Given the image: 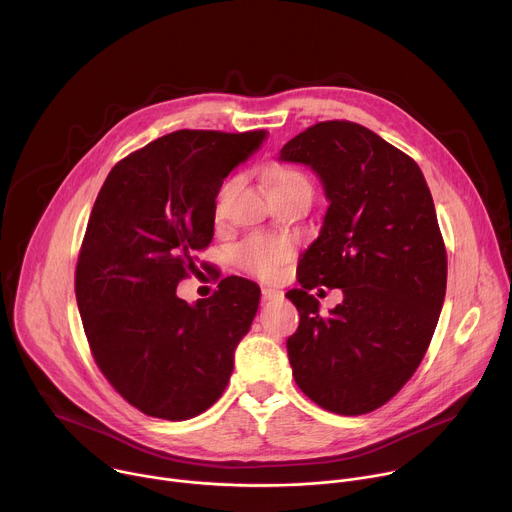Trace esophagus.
<instances>
[{"instance_id":"obj_1","label":"esophagus","mask_w":512,"mask_h":512,"mask_svg":"<svg viewBox=\"0 0 512 512\" xmlns=\"http://www.w3.org/2000/svg\"><path fill=\"white\" fill-rule=\"evenodd\" d=\"M261 294H263V300H265V302H271V300H279V298L283 296L279 289H271V287H263Z\"/></svg>"}]
</instances>
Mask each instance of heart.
Listing matches in <instances>:
<instances>
[{"label": "heart", "instance_id": "obj_1", "mask_svg": "<svg viewBox=\"0 0 512 512\" xmlns=\"http://www.w3.org/2000/svg\"><path fill=\"white\" fill-rule=\"evenodd\" d=\"M269 184L273 188H289V186H308L306 178L285 166H275L269 174ZM294 249L283 239L267 237V235H253L237 249V263L251 275L261 279H273L283 263L291 257Z\"/></svg>", "mask_w": 512, "mask_h": 512}]
</instances>
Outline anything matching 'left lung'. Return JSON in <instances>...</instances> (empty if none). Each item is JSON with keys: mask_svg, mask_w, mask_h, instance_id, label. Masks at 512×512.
<instances>
[{"mask_svg": "<svg viewBox=\"0 0 512 512\" xmlns=\"http://www.w3.org/2000/svg\"><path fill=\"white\" fill-rule=\"evenodd\" d=\"M281 162L320 178L328 210L285 298L300 312L287 338L298 387L320 407L362 415L415 373L446 298L448 259L419 166L371 129L324 121L289 139ZM326 284L343 302L326 317L307 294Z\"/></svg>", "mask_w": 512, "mask_h": 512, "instance_id": "left-lung-1", "label": "left lung"}]
</instances>
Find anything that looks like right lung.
<instances>
[{"mask_svg": "<svg viewBox=\"0 0 512 512\" xmlns=\"http://www.w3.org/2000/svg\"><path fill=\"white\" fill-rule=\"evenodd\" d=\"M265 139L263 129L174 131L121 160L95 200L77 304L99 369L145 415L196 417L229 385L259 285L233 275L194 304L176 287L212 241L223 180Z\"/></svg>", "mask_w": 512, "mask_h": 512, "instance_id": "obj_1", "label": "right lung"}]
</instances>
